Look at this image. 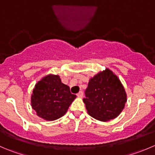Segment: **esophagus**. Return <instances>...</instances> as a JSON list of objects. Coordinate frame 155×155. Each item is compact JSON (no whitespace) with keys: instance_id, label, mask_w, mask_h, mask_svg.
I'll return each instance as SVG.
<instances>
[{"instance_id":"34e87169","label":"esophagus","mask_w":155,"mask_h":155,"mask_svg":"<svg viewBox=\"0 0 155 155\" xmlns=\"http://www.w3.org/2000/svg\"><path fill=\"white\" fill-rule=\"evenodd\" d=\"M76 95H77V97H82V96H83V91H80L79 93H77V94H76Z\"/></svg>"}]
</instances>
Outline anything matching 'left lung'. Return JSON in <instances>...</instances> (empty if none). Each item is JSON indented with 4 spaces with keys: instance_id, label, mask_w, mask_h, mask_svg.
<instances>
[{
    "instance_id": "8db88e82",
    "label": "left lung",
    "mask_w": 155,
    "mask_h": 155,
    "mask_svg": "<svg viewBox=\"0 0 155 155\" xmlns=\"http://www.w3.org/2000/svg\"><path fill=\"white\" fill-rule=\"evenodd\" d=\"M83 98L88 114L101 121L116 118L124 110L127 94L117 76L108 69L91 78Z\"/></svg>"
}]
</instances>
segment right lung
Returning a JSON list of instances; mask_svg holds the SVG:
<instances>
[{"label": "right lung", "instance_id": "add662e5", "mask_svg": "<svg viewBox=\"0 0 155 155\" xmlns=\"http://www.w3.org/2000/svg\"><path fill=\"white\" fill-rule=\"evenodd\" d=\"M76 97V94H71L70 87L61 82L59 76L49 75L35 86L31 107L40 117L55 120L66 114Z\"/></svg>", "mask_w": 155, "mask_h": 155}]
</instances>
